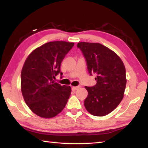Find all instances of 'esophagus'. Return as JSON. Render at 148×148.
<instances>
[{
  "instance_id": "34e87169",
  "label": "esophagus",
  "mask_w": 148,
  "mask_h": 148,
  "mask_svg": "<svg viewBox=\"0 0 148 148\" xmlns=\"http://www.w3.org/2000/svg\"><path fill=\"white\" fill-rule=\"evenodd\" d=\"M79 88H80V86H73L72 87V90H77Z\"/></svg>"
}]
</instances>
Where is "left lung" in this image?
<instances>
[{"label": "left lung", "instance_id": "obj_1", "mask_svg": "<svg viewBox=\"0 0 148 148\" xmlns=\"http://www.w3.org/2000/svg\"><path fill=\"white\" fill-rule=\"evenodd\" d=\"M77 47L86 60L89 74L96 76L97 84L85 86L88 96L84 105L91 114L103 116L121 102L126 87V71L121 58L99 43L79 42Z\"/></svg>", "mask_w": 148, "mask_h": 148}]
</instances>
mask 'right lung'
Returning a JSON list of instances; mask_svg holds the SVG:
<instances>
[{
    "instance_id": "1",
    "label": "right lung",
    "mask_w": 148,
    "mask_h": 148,
    "mask_svg": "<svg viewBox=\"0 0 148 148\" xmlns=\"http://www.w3.org/2000/svg\"><path fill=\"white\" fill-rule=\"evenodd\" d=\"M74 42L52 41L36 48L26 59L21 73L25 102L40 117L51 118L60 112L70 97L71 88L55 82L60 65Z\"/></svg>"
}]
</instances>
